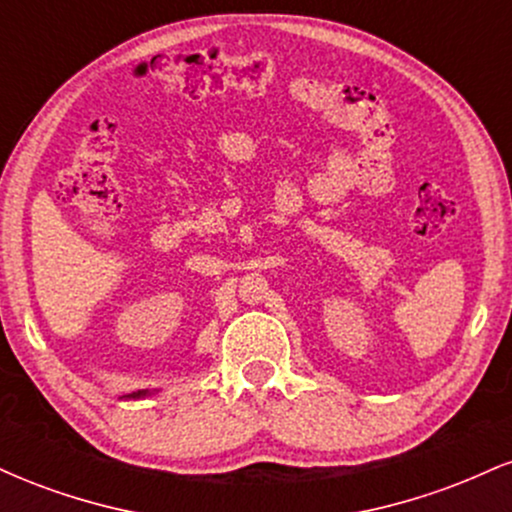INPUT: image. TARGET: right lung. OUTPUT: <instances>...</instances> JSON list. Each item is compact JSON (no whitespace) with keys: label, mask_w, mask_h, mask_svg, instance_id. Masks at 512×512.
<instances>
[{"label":"right lung","mask_w":512,"mask_h":512,"mask_svg":"<svg viewBox=\"0 0 512 512\" xmlns=\"http://www.w3.org/2000/svg\"><path fill=\"white\" fill-rule=\"evenodd\" d=\"M142 395H146V392H134V395H132V397H142Z\"/></svg>","instance_id":"add662e5"}]
</instances>
